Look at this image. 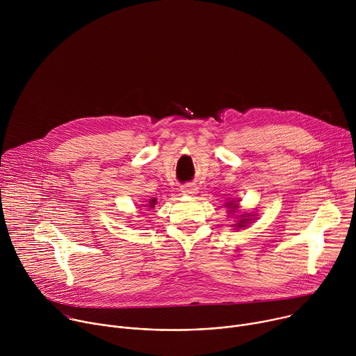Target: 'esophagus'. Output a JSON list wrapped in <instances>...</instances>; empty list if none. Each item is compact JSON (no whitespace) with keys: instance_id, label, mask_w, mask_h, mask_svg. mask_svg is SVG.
<instances>
[{"instance_id":"esophagus-1","label":"esophagus","mask_w":356,"mask_h":356,"mask_svg":"<svg viewBox=\"0 0 356 356\" xmlns=\"http://www.w3.org/2000/svg\"><path fill=\"white\" fill-rule=\"evenodd\" d=\"M181 193L186 195H193L197 193V187L194 184H186L181 187Z\"/></svg>"}]
</instances>
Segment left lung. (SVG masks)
<instances>
[{"instance_id":"obj_1","label":"left lung","mask_w":356,"mask_h":356,"mask_svg":"<svg viewBox=\"0 0 356 356\" xmlns=\"http://www.w3.org/2000/svg\"><path fill=\"white\" fill-rule=\"evenodd\" d=\"M227 207H229V209H232L231 211H234L236 207H238V204H234V202H228V206ZM242 217H246V214L245 216H242ZM248 221V218H245V220H241V222H238V227L241 228V227H245L243 224Z\"/></svg>"}]
</instances>
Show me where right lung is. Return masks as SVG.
<instances>
[{
  "instance_id": "add662e5",
  "label": "right lung",
  "mask_w": 356,
  "mask_h": 356,
  "mask_svg": "<svg viewBox=\"0 0 356 356\" xmlns=\"http://www.w3.org/2000/svg\"><path fill=\"white\" fill-rule=\"evenodd\" d=\"M149 204H150V207H155V204H156V198L150 200V201H149Z\"/></svg>"
}]
</instances>
